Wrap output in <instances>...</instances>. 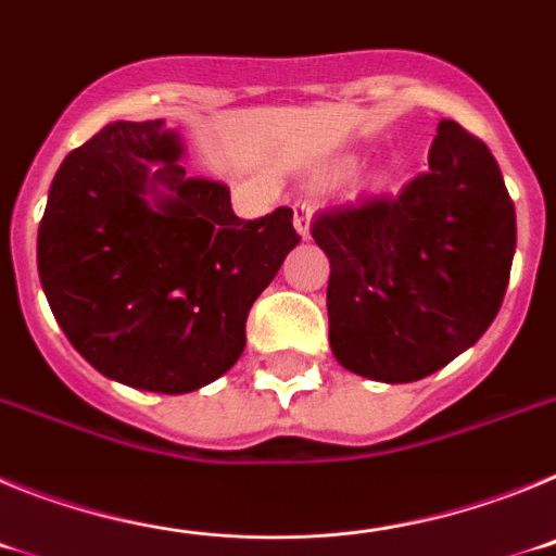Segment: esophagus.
Wrapping results in <instances>:
<instances>
[{"mask_svg":"<svg viewBox=\"0 0 556 556\" xmlns=\"http://www.w3.org/2000/svg\"><path fill=\"white\" fill-rule=\"evenodd\" d=\"M308 223H312V203L301 198L294 203V228H298L303 239H308Z\"/></svg>","mask_w":556,"mask_h":556,"instance_id":"obj_1","label":"esophagus"}]
</instances>
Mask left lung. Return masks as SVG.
Listing matches in <instances>:
<instances>
[{
	"label": "left lung",
	"mask_w": 556,
	"mask_h": 556,
	"mask_svg": "<svg viewBox=\"0 0 556 556\" xmlns=\"http://www.w3.org/2000/svg\"><path fill=\"white\" fill-rule=\"evenodd\" d=\"M331 262L328 337L356 376L406 384L468 351L495 320L515 255V205L493 152L443 119L429 169L397 194L312 223Z\"/></svg>",
	"instance_id": "obj_1"
}]
</instances>
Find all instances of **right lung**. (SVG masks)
Listing matches in <instances>:
<instances>
[{"instance_id":"add662e5","label":"right lung","mask_w":556,"mask_h":556,"mask_svg":"<svg viewBox=\"0 0 556 556\" xmlns=\"http://www.w3.org/2000/svg\"><path fill=\"white\" fill-rule=\"evenodd\" d=\"M180 152L161 119L102 127L63 159L38 228L41 287L75 351L166 395L236 365L250 306L301 242L292 208L239 219L223 184L186 178ZM155 182L170 194L150 204Z\"/></svg>"}]
</instances>
